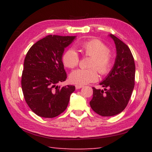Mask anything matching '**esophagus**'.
I'll return each mask as SVG.
<instances>
[{
    "instance_id": "esophagus-1",
    "label": "esophagus",
    "mask_w": 152,
    "mask_h": 152,
    "mask_svg": "<svg viewBox=\"0 0 152 152\" xmlns=\"http://www.w3.org/2000/svg\"><path fill=\"white\" fill-rule=\"evenodd\" d=\"M82 87H83V86H81V85H76V89H80V88H82Z\"/></svg>"
}]
</instances>
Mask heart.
I'll return each mask as SVG.
<instances>
[{
  "mask_svg": "<svg viewBox=\"0 0 152 152\" xmlns=\"http://www.w3.org/2000/svg\"><path fill=\"white\" fill-rule=\"evenodd\" d=\"M80 48L82 53L91 57L88 64L90 69H78L72 72L70 75L72 83L77 85H85L94 82L99 79V74L105 75L109 72L113 66V60L109 53V49L99 39H92L82 43ZM79 56L74 49H68L62 56L64 65L72 69L78 65Z\"/></svg>",
  "mask_w": 152,
  "mask_h": 152,
  "instance_id": "1",
  "label": "heart"
}]
</instances>
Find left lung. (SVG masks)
<instances>
[{"label": "left lung", "instance_id": "obj_1", "mask_svg": "<svg viewBox=\"0 0 152 152\" xmlns=\"http://www.w3.org/2000/svg\"><path fill=\"white\" fill-rule=\"evenodd\" d=\"M117 55L111 70L100 85L104 89L93 88V97L90 102L92 109L102 117L115 116L125 109L135 85V66L128 46L114 35Z\"/></svg>", "mask_w": 152, "mask_h": 152}]
</instances>
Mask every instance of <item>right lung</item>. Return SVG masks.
I'll list each match as a JSON object with an SVG mask.
<instances>
[{
	"instance_id": "add662e5",
	"label": "right lung",
	"mask_w": 152,
	"mask_h": 152,
	"mask_svg": "<svg viewBox=\"0 0 152 152\" xmlns=\"http://www.w3.org/2000/svg\"><path fill=\"white\" fill-rule=\"evenodd\" d=\"M76 36L48 35L33 44L27 53L21 86L28 106L38 116L53 118L66 109L75 86L60 87L66 80L62 56Z\"/></svg>"
}]
</instances>
